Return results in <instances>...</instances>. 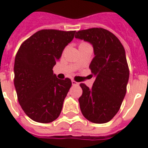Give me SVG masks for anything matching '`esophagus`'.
<instances>
[{
	"label": "esophagus",
	"mask_w": 148,
	"mask_h": 148,
	"mask_svg": "<svg viewBox=\"0 0 148 148\" xmlns=\"http://www.w3.org/2000/svg\"><path fill=\"white\" fill-rule=\"evenodd\" d=\"M71 82H72V85H73V86H77V85L79 84L78 82H77L76 81H74V80H72Z\"/></svg>",
	"instance_id": "esophagus-1"
}]
</instances>
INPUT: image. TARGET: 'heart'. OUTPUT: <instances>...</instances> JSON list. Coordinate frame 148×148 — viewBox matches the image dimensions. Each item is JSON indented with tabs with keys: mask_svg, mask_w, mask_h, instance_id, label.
<instances>
[{
	"mask_svg": "<svg viewBox=\"0 0 148 148\" xmlns=\"http://www.w3.org/2000/svg\"><path fill=\"white\" fill-rule=\"evenodd\" d=\"M84 44H87V43H86V42H82L81 44H80V45H84Z\"/></svg>",
	"mask_w": 148,
	"mask_h": 148,
	"instance_id": "1",
	"label": "heart"
}]
</instances>
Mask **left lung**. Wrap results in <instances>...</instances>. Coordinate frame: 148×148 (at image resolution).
<instances>
[{
	"instance_id": "obj_1",
	"label": "left lung",
	"mask_w": 148,
	"mask_h": 148,
	"mask_svg": "<svg viewBox=\"0 0 148 148\" xmlns=\"http://www.w3.org/2000/svg\"><path fill=\"white\" fill-rule=\"evenodd\" d=\"M75 38L90 42L95 53L89 67L95 80L91 88L80 84V109L87 120L105 123L117 114L127 91L129 68L125 49L115 35L103 28L77 31Z\"/></svg>"
}]
</instances>
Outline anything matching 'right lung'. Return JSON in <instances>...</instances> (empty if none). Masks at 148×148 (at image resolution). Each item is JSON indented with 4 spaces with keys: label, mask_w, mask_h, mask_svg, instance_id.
<instances>
[{
    "label": "right lung",
    "mask_w": 148,
    "mask_h": 148,
    "mask_svg": "<svg viewBox=\"0 0 148 148\" xmlns=\"http://www.w3.org/2000/svg\"><path fill=\"white\" fill-rule=\"evenodd\" d=\"M75 31L42 29L21 44L14 62V86L21 106L32 120L42 123L59 116L72 82L58 79L53 67Z\"/></svg>",
    "instance_id": "1"
}]
</instances>
